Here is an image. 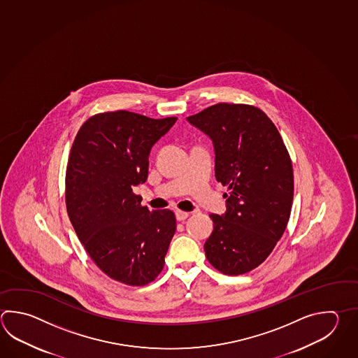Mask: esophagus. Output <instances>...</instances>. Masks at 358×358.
<instances>
[{"mask_svg":"<svg viewBox=\"0 0 358 358\" xmlns=\"http://www.w3.org/2000/svg\"><path fill=\"white\" fill-rule=\"evenodd\" d=\"M176 219L177 220H180V222H182L185 219L187 218L190 214L187 212H182V210H176Z\"/></svg>","mask_w":358,"mask_h":358,"instance_id":"obj_1","label":"esophagus"}]
</instances>
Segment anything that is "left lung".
I'll return each mask as SVG.
<instances>
[{
	"instance_id": "left-lung-1",
	"label": "left lung",
	"mask_w": 358,
	"mask_h": 358,
	"mask_svg": "<svg viewBox=\"0 0 358 358\" xmlns=\"http://www.w3.org/2000/svg\"><path fill=\"white\" fill-rule=\"evenodd\" d=\"M187 121L213 141L215 178L228 187L227 210L210 214L206 259L228 275L255 269L285 234L293 201L292 162L263 110L218 103Z\"/></svg>"
}]
</instances>
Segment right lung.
Masks as SVG:
<instances>
[{
    "instance_id": "right-lung-1",
    "label": "right lung",
    "mask_w": 358,
    "mask_h": 358,
    "mask_svg": "<svg viewBox=\"0 0 358 358\" xmlns=\"http://www.w3.org/2000/svg\"><path fill=\"white\" fill-rule=\"evenodd\" d=\"M176 117L154 120L129 110L90 117L73 140L66 169V208L96 266L129 285L153 282L176 232L175 214L150 212L132 189L148 178L154 144Z\"/></svg>"
}]
</instances>
